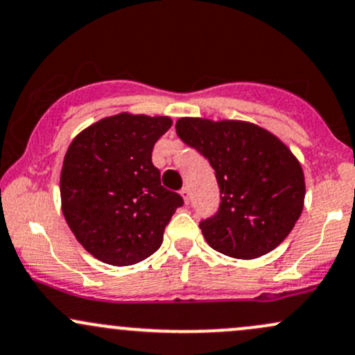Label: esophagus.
Segmentation results:
<instances>
[{
    "label": "esophagus",
    "mask_w": 355,
    "mask_h": 355,
    "mask_svg": "<svg viewBox=\"0 0 355 355\" xmlns=\"http://www.w3.org/2000/svg\"><path fill=\"white\" fill-rule=\"evenodd\" d=\"M180 195L183 197V200H185V203L190 202V189H189V187H183V189L180 190Z\"/></svg>",
    "instance_id": "1"
}]
</instances>
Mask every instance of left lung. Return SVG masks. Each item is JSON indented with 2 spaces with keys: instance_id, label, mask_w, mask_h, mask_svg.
I'll return each instance as SVG.
<instances>
[{
  "instance_id": "8db88e82",
  "label": "left lung",
  "mask_w": 355,
  "mask_h": 355,
  "mask_svg": "<svg viewBox=\"0 0 355 355\" xmlns=\"http://www.w3.org/2000/svg\"><path fill=\"white\" fill-rule=\"evenodd\" d=\"M175 128L215 170L218 210L200 220L207 243L234 259H257L282 243L305 197L302 166L291 150L245 121L180 118Z\"/></svg>"
}]
</instances>
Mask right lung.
Wrapping results in <instances>:
<instances>
[{
	"label": "right lung",
	"instance_id": "add662e5",
	"mask_svg": "<svg viewBox=\"0 0 355 355\" xmlns=\"http://www.w3.org/2000/svg\"><path fill=\"white\" fill-rule=\"evenodd\" d=\"M168 116L103 118L71 141L61 170V205L85 250L110 266L141 262L164 242L183 198L162 187L152 164Z\"/></svg>",
	"mask_w": 355,
	"mask_h": 355
}]
</instances>
